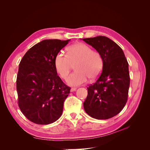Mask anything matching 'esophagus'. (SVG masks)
<instances>
[{
	"instance_id": "obj_1",
	"label": "esophagus",
	"mask_w": 150,
	"mask_h": 150,
	"mask_svg": "<svg viewBox=\"0 0 150 150\" xmlns=\"http://www.w3.org/2000/svg\"><path fill=\"white\" fill-rule=\"evenodd\" d=\"M76 90H77V88H71V92H74V91H76Z\"/></svg>"
}]
</instances>
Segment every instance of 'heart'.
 Returning a JSON list of instances; mask_svg holds the SVG:
<instances>
[{
    "instance_id": "b5f03b06",
    "label": "heart",
    "mask_w": 150,
    "mask_h": 150,
    "mask_svg": "<svg viewBox=\"0 0 150 150\" xmlns=\"http://www.w3.org/2000/svg\"><path fill=\"white\" fill-rule=\"evenodd\" d=\"M74 64L76 71L69 76L66 82L71 86H78L85 83L89 78H98L103 69V59L100 52L92 50L88 45L76 43L67 49V54L59 52L54 59L57 73L64 79Z\"/></svg>"
}]
</instances>
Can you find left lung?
<instances>
[{
	"label": "left lung",
	"instance_id": "8db88e82",
	"mask_svg": "<svg viewBox=\"0 0 150 150\" xmlns=\"http://www.w3.org/2000/svg\"><path fill=\"white\" fill-rule=\"evenodd\" d=\"M103 59V71L96 82L88 87L83 103L88 115L97 120H107L123 109L128 96L130 78L128 63L122 49L105 36L83 39Z\"/></svg>",
	"mask_w": 150,
	"mask_h": 150
}]
</instances>
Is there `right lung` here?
Wrapping results in <instances>:
<instances>
[{"label": "right lung", "mask_w": 150, "mask_h": 150, "mask_svg": "<svg viewBox=\"0 0 150 150\" xmlns=\"http://www.w3.org/2000/svg\"><path fill=\"white\" fill-rule=\"evenodd\" d=\"M69 41L42 40L21 61L16 81L18 104L23 115L35 124H51L62 115L71 88L57 76L54 59Z\"/></svg>", "instance_id": "add662e5"}]
</instances>
